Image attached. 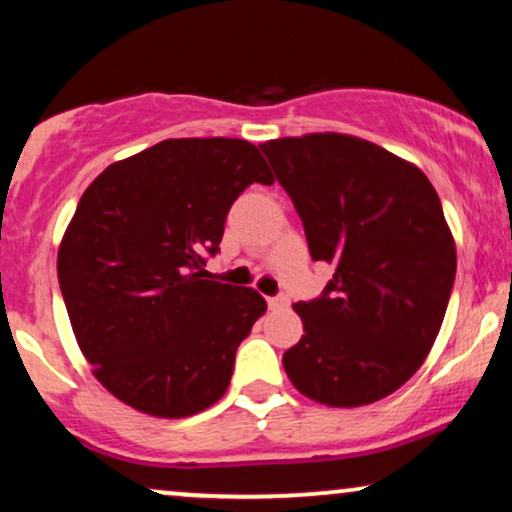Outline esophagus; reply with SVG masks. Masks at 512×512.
Wrapping results in <instances>:
<instances>
[{"instance_id": "obj_1", "label": "esophagus", "mask_w": 512, "mask_h": 512, "mask_svg": "<svg viewBox=\"0 0 512 512\" xmlns=\"http://www.w3.org/2000/svg\"><path fill=\"white\" fill-rule=\"evenodd\" d=\"M289 298H286V296H279V298H269V301H267V305H269V308H272V310H284V308H289Z\"/></svg>"}]
</instances>
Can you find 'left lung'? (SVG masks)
Listing matches in <instances>:
<instances>
[{"label":"left lung","instance_id":"obj_1","mask_svg":"<svg viewBox=\"0 0 512 512\" xmlns=\"http://www.w3.org/2000/svg\"><path fill=\"white\" fill-rule=\"evenodd\" d=\"M301 216L310 257L334 267L296 303L303 337L284 354L301 395L354 409L399 390L436 342L457 252L438 192L414 163L339 132L264 142Z\"/></svg>","mask_w":512,"mask_h":512}]
</instances>
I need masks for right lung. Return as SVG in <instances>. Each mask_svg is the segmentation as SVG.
Returning a JSON list of instances; mask_svg holds the SVG:
<instances>
[{
  "label": "right lung",
  "instance_id": "right-lung-1",
  "mask_svg": "<svg viewBox=\"0 0 512 512\" xmlns=\"http://www.w3.org/2000/svg\"><path fill=\"white\" fill-rule=\"evenodd\" d=\"M272 185L245 139H166L110 163L79 199L57 279L91 373L156 419L209 409L231 383L240 342L264 315L255 289L204 279L231 204Z\"/></svg>",
  "mask_w": 512,
  "mask_h": 512
}]
</instances>
